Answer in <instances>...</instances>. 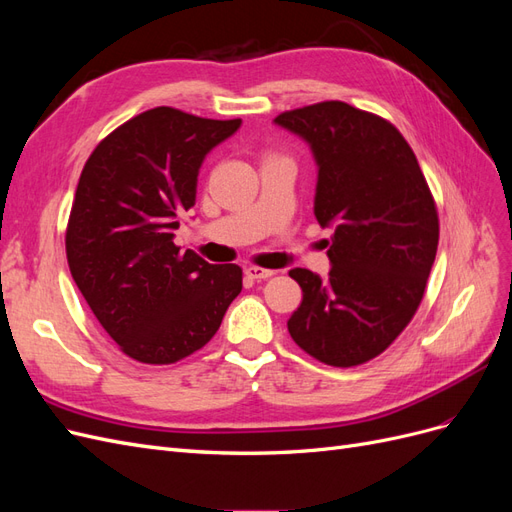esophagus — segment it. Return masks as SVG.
<instances>
[{
  "mask_svg": "<svg viewBox=\"0 0 512 512\" xmlns=\"http://www.w3.org/2000/svg\"><path fill=\"white\" fill-rule=\"evenodd\" d=\"M245 273H247V277H250V280H256V282L269 280V277L275 275L273 269H262V267H247Z\"/></svg>",
  "mask_w": 512,
  "mask_h": 512,
  "instance_id": "1",
  "label": "esophagus"
}]
</instances>
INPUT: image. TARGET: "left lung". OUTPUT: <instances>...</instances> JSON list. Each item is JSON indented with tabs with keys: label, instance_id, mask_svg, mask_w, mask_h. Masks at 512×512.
<instances>
[{
	"label": "left lung",
	"instance_id": "8db88e82",
	"mask_svg": "<svg viewBox=\"0 0 512 512\" xmlns=\"http://www.w3.org/2000/svg\"><path fill=\"white\" fill-rule=\"evenodd\" d=\"M273 123L309 145L314 215L333 230L329 277L288 273L303 290L290 337L327 365H361L395 342L423 299L438 252L436 205L414 151L382 117L331 100Z\"/></svg>",
	"mask_w": 512,
	"mask_h": 512
}]
</instances>
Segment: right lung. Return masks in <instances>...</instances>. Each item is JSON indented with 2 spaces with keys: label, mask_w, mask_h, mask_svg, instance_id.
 <instances>
[{
  "label": "right lung",
  "mask_w": 512,
  "mask_h": 512,
  "mask_svg": "<svg viewBox=\"0 0 512 512\" xmlns=\"http://www.w3.org/2000/svg\"><path fill=\"white\" fill-rule=\"evenodd\" d=\"M241 128L158 106L91 153L66 230L70 273L104 331L132 359L168 365L203 348L241 292L237 265L175 245L207 153Z\"/></svg>",
  "instance_id": "obj_1"
}]
</instances>
